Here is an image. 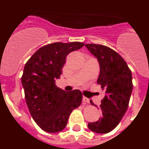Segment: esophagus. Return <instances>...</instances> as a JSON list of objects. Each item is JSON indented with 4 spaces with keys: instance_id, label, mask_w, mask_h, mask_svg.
I'll list each match as a JSON object with an SVG mask.
<instances>
[{
    "instance_id": "esophagus-1",
    "label": "esophagus",
    "mask_w": 149,
    "mask_h": 149,
    "mask_svg": "<svg viewBox=\"0 0 149 149\" xmlns=\"http://www.w3.org/2000/svg\"><path fill=\"white\" fill-rule=\"evenodd\" d=\"M82 101H83V102H84V103H89V100L86 97H84V96L83 97Z\"/></svg>"
}]
</instances>
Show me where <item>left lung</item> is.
<instances>
[{
	"label": "left lung",
	"mask_w": 149,
	"mask_h": 149,
	"mask_svg": "<svg viewBox=\"0 0 149 149\" xmlns=\"http://www.w3.org/2000/svg\"><path fill=\"white\" fill-rule=\"evenodd\" d=\"M85 46L98 60L100 73L97 83L105 92L100 105L102 116L98 121L89 122L88 127L93 132L106 134L119 125L127 111L133 90L132 74L124 59L111 48L96 44ZM90 103L94 105L92 101Z\"/></svg>",
	"instance_id": "left-lung-1"
}]
</instances>
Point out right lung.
Wrapping results in <instances>:
<instances>
[{
  "instance_id": "add662e5",
  "label": "right lung",
  "mask_w": 149,
  "mask_h": 149,
  "mask_svg": "<svg viewBox=\"0 0 149 149\" xmlns=\"http://www.w3.org/2000/svg\"><path fill=\"white\" fill-rule=\"evenodd\" d=\"M84 43L55 42L39 48L24 65L22 77L30 115L41 129L49 133L63 131L74 109L82 101L78 89L66 92L56 86L65 58Z\"/></svg>"
}]
</instances>
